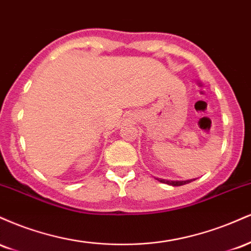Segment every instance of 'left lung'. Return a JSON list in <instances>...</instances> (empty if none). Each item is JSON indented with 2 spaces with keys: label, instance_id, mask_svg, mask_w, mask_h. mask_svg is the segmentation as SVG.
<instances>
[{
  "label": "left lung",
  "instance_id": "obj_1",
  "mask_svg": "<svg viewBox=\"0 0 251 251\" xmlns=\"http://www.w3.org/2000/svg\"><path fill=\"white\" fill-rule=\"evenodd\" d=\"M155 179L157 180H159L160 183H165V184H169V185H172V186H180V185H184V184H188V183H190V181H192V179L191 180H177V181H175V180H166V179H160V178H155Z\"/></svg>",
  "mask_w": 251,
  "mask_h": 251
}]
</instances>
